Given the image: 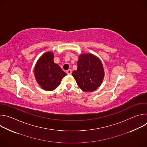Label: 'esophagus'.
I'll return each instance as SVG.
<instances>
[{"label":"esophagus","instance_id":"obj_1","mask_svg":"<svg viewBox=\"0 0 147 147\" xmlns=\"http://www.w3.org/2000/svg\"><path fill=\"white\" fill-rule=\"evenodd\" d=\"M66 73H67V74L70 75V74H71V73H72L71 70V69H69V70H67L66 71Z\"/></svg>","mask_w":147,"mask_h":147}]
</instances>
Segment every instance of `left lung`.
<instances>
[{
  "label": "left lung",
  "instance_id": "obj_1",
  "mask_svg": "<svg viewBox=\"0 0 147 147\" xmlns=\"http://www.w3.org/2000/svg\"><path fill=\"white\" fill-rule=\"evenodd\" d=\"M77 69L72 73L78 86L85 92L96 90L103 81L104 70L100 59L91 54H81L77 61Z\"/></svg>",
  "mask_w": 147,
  "mask_h": 147
}]
</instances>
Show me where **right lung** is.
Segmentation results:
<instances>
[{"mask_svg":"<svg viewBox=\"0 0 147 147\" xmlns=\"http://www.w3.org/2000/svg\"><path fill=\"white\" fill-rule=\"evenodd\" d=\"M54 54L47 52L37 61L34 68V75L39 86L44 90L53 91L60 84L67 74L53 61Z\"/></svg>","mask_w":147,"mask_h":147,"instance_id":"1","label":"right lung"}]
</instances>
